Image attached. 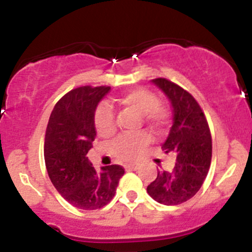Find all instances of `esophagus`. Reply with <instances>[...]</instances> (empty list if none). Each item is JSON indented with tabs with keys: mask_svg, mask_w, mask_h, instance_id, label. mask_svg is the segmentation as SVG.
<instances>
[{
	"mask_svg": "<svg viewBox=\"0 0 252 252\" xmlns=\"http://www.w3.org/2000/svg\"><path fill=\"white\" fill-rule=\"evenodd\" d=\"M124 168H126V171H136V169L139 168V164L138 163H129V164H126V166H124Z\"/></svg>",
	"mask_w": 252,
	"mask_h": 252,
	"instance_id": "esophagus-1",
	"label": "esophagus"
}]
</instances>
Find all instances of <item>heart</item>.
<instances>
[{
  "instance_id": "b5f03b06",
  "label": "heart",
  "mask_w": 252,
  "mask_h": 252,
  "mask_svg": "<svg viewBox=\"0 0 252 252\" xmlns=\"http://www.w3.org/2000/svg\"><path fill=\"white\" fill-rule=\"evenodd\" d=\"M118 103L126 110L140 114L146 126L161 133L169 123L171 113L159 103L156 94L145 88H136L124 93L118 98ZM96 131L101 136H111L116 131V117L108 103H101L94 114ZM151 142V136L146 131L136 134H122L111 142V154L124 162L135 161L144 147Z\"/></svg>"
}]
</instances>
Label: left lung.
<instances>
[{
	"label": "left lung",
	"instance_id": "left-lung-1",
	"mask_svg": "<svg viewBox=\"0 0 252 252\" xmlns=\"http://www.w3.org/2000/svg\"><path fill=\"white\" fill-rule=\"evenodd\" d=\"M152 83L166 94L173 107V126L162 150L174 154L175 166L171 172L157 171L147 192L159 204L179 205L199 191L208 173L212 158L210 126L191 94L166 78Z\"/></svg>",
	"mask_w": 252,
	"mask_h": 252
}]
</instances>
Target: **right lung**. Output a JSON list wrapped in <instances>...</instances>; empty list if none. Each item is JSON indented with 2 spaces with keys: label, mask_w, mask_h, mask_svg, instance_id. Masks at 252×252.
<instances>
[{
  "label": "right lung",
  "mask_w": 252,
  "mask_h": 252,
  "mask_svg": "<svg viewBox=\"0 0 252 252\" xmlns=\"http://www.w3.org/2000/svg\"><path fill=\"white\" fill-rule=\"evenodd\" d=\"M110 86H80L65 94L53 107L45 135L44 156L53 187L74 207L97 210L113 199L124 168L102 167L98 173L86 154L96 129L94 114Z\"/></svg>",
  "instance_id": "add662e5"
}]
</instances>
